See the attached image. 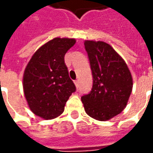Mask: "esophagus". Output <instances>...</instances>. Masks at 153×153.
Segmentation results:
<instances>
[{
	"label": "esophagus",
	"mask_w": 153,
	"mask_h": 153,
	"mask_svg": "<svg viewBox=\"0 0 153 153\" xmlns=\"http://www.w3.org/2000/svg\"><path fill=\"white\" fill-rule=\"evenodd\" d=\"M74 83H75V86H76V88H78V87H79V82H78V81H77V80H76V81H75Z\"/></svg>",
	"instance_id": "34e87169"
}]
</instances>
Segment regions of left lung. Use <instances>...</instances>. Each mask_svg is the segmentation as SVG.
Here are the masks:
<instances>
[{
	"mask_svg": "<svg viewBox=\"0 0 153 153\" xmlns=\"http://www.w3.org/2000/svg\"><path fill=\"white\" fill-rule=\"evenodd\" d=\"M93 85L82 97L85 111L98 121H108L126 107L132 90V76L122 56L104 42L85 41Z\"/></svg>",
	"mask_w": 153,
	"mask_h": 153,
	"instance_id": "8db88e82",
	"label": "left lung"
}]
</instances>
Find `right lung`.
I'll return each instance as SVG.
<instances>
[{
    "label": "right lung",
    "mask_w": 153,
    "mask_h": 153,
    "mask_svg": "<svg viewBox=\"0 0 153 153\" xmlns=\"http://www.w3.org/2000/svg\"><path fill=\"white\" fill-rule=\"evenodd\" d=\"M75 43L73 38L51 40L35 52L25 69V97L30 111L42 118L59 117L76 91L64 61L66 51Z\"/></svg>",
    "instance_id": "1"
}]
</instances>
